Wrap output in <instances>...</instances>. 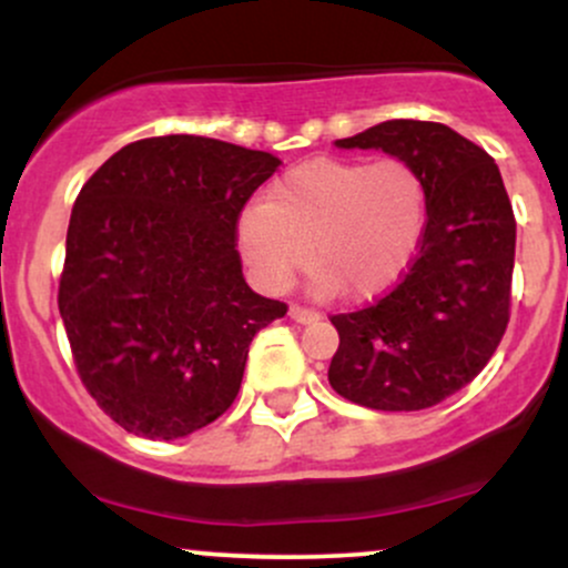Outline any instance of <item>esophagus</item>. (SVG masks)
<instances>
[{"instance_id": "1", "label": "esophagus", "mask_w": 568, "mask_h": 568, "mask_svg": "<svg viewBox=\"0 0 568 568\" xmlns=\"http://www.w3.org/2000/svg\"><path fill=\"white\" fill-rule=\"evenodd\" d=\"M288 315H291V321H296V323H302V325H310V323L321 321V315H317L315 310H304V306H291Z\"/></svg>"}]
</instances>
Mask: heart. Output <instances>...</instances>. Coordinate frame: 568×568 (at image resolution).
<instances>
[{
	"label": "heart",
	"instance_id": "b5f03b06",
	"mask_svg": "<svg viewBox=\"0 0 568 568\" xmlns=\"http://www.w3.org/2000/svg\"><path fill=\"white\" fill-rule=\"evenodd\" d=\"M427 226V189L400 158H315L283 173L237 219L251 277L280 293L306 266L315 296L371 302L400 283Z\"/></svg>",
	"mask_w": 568,
	"mask_h": 568
}]
</instances>
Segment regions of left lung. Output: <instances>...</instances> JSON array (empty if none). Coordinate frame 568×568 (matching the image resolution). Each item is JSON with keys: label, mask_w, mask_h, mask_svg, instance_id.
I'll use <instances>...</instances> for the list:
<instances>
[{"label": "left lung", "mask_w": 568, "mask_h": 568, "mask_svg": "<svg viewBox=\"0 0 568 568\" xmlns=\"http://www.w3.org/2000/svg\"><path fill=\"white\" fill-rule=\"evenodd\" d=\"M338 149H382L425 179L419 256L374 306L334 315L328 382L376 410H422L484 371L510 321L515 219L497 162L440 122L389 120Z\"/></svg>", "instance_id": "8db88e82"}]
</instances>
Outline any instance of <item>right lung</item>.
<instances>
[{
    "label": "right lung",
    "instance_id": "obj_1",
    "mask_svg": "<svg viewBox=\"0 0 568 568\" xmlns=\"http://www.w3.org/2000/svg\"><path fill=\"white\" fill-rule=\"evenodd\" d=\"M270 152L160 135L128 143L82 186L58 310L88 393L128 433L175 440L240 393L253 336L285 315L234 251L237 216L277 171Z\"/></svg>",
    "mask_w": 568,
    "mask_h": 568
}]
</instances>
